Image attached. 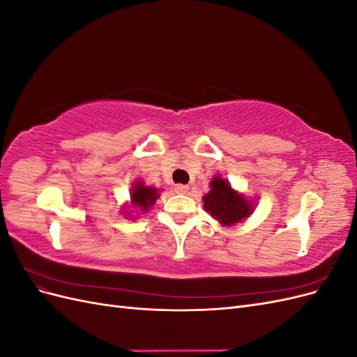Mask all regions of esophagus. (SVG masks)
<instances>
[{
  "instance_id": "34e87169",
  "label": "esophagus",
  "mask_w": 357,
  "mask_h": 357,
  "mask_svg": "<svg viewBox=\"0 0 357 357\" xmlns=\"http://www.w3.org/2000/svg\"><path fill=\"white\" fill-rule=\"evenodd\" d=\"M174 190L177 193H181V195H183V193H188L189 192V186H186V185H176Z\"/></svg>"
}]
</instances>
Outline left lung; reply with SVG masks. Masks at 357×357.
<instances>
[{"label": "left lung", "instance_id": "left-lung-1", "mask_svg": "<svg viewBox=\"0 0 357 357\" xmlns=\"http://www.w3.org/2000/svg\"><path fill=\"white\" fill-rule=\"evenodd\" d=\"M255 201L235 190L231 183L219 174L211 178L210 192L202 198L204 210L226 228L250 218L255 211Z\"/></svg>", "mask_w": 357, "mask_h": 357}]
</instances>
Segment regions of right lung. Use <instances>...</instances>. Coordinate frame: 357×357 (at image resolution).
I'll return each instance as SVG.
<instances>
[{"mask_svg": "<svg viewBox=\"0 0 357 357\" xmlns=\"http://www.w3.org/2000/svg\"><path fill=\"white\" fill-rule=\"evenodd\" d=\"M160 190L152 186H146L143 180H135L129 192V201L122 205V214L125 218L135 219L138 214H144L153 207L160 197Z\"/></svg>", "mask_w": 357, "mask_h": 357, "instance_id": "obj_1", "label": "right lung"}]
</instances>
